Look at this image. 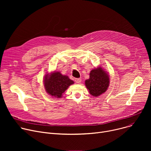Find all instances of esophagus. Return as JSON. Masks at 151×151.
<instances>
[{
	"instance_id": "1",
	"label": "esophagus",
	"mask_w": 151,
	"mask_h": 151,
	"mask_svg": "<svg viewBox=\"0 0 151 151\" xmlns=\"http://www.w3.org/2000/svg\"><path fill=\"white\" fill-rule=\"evenodd\" d=\"M75 82L78 84H80L81 82V78H76L75 80Z\"/></svg>"
}]
</instances>
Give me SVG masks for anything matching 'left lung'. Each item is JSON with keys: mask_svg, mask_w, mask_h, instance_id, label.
I'll list each match as a JSON object with an SVG mask.
<instances>
[{"mask_svg": "<svg viewBox=\"0 0 151 151\" xmlns=\"http://www.w3.org/2000/svg\"><path fill=\"white\" fill-rule=\"evenodd\" d=\"M89 79L85 81L87 89L93 97H99L105 93L109 84V77L101 67L91 70Z\"/></svg>", "mask_w": 151, "mask_h": 151, "instance_id": "obj_1", "label": "left lung"}]
</instances>
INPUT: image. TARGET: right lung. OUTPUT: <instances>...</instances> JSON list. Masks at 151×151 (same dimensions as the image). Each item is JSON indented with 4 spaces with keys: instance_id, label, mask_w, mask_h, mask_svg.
<instances>
[{
    "instance_id": "right-lung-1",
    "label": "right lung",
    "mask_w": 151,
    "mask_h": 151,
    "mask_svg": "<svg viewBox=\"0 0 151 151\" xmlns=\"http://www.w3.org/2000/svg\"><path fill=\"white\" fill-rule=\"evenodd\" d=\"M44 86L46 92L55 98H61L62 93L74 83L68 76L62 75L59 71L46 74L44 78Z\"/></svg>"
}]
</instances>
